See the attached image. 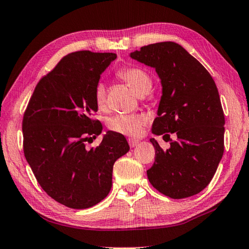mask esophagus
I'll return each mask as SVG.
<instances>
[{"mask_svg": "<svg viewBox=\"0 0 249 249\" xmlns=\"http://www.w3.org/2000/svg\"><path fill=\"white\" fill-rule=\"evenodd\" d=\"M139 143H140V141L137 140V139H129V145H130L131 147L138 146Z\"/></svg>", "mask_w": 249, "mask_h": 249, "instance_id": "esophagus-1", "label": "esophagus"}]
</instances>
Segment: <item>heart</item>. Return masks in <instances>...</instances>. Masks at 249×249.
<instances>
[{"instance_id":"heart-1","label":"heart","mask_w":249,"mask_h":249,"mask_svg":"<svg viewBox=\"0 0 249 249\" xmlns=\"http://www.w3.org/2000/svg\"><path fill=\"white\" fill-rule=\"evenodd\" d=\"M119 77L133 89L138 95L147 94L152 89V79L145 70L139 67H126L118 71ZM95 102L98 108L103 109L106 106V88L100 82L95 88ZM145 124L144 116L117 115L109 121V128L116 132L124 135H138Z\"/></svg>"}]
</instances>
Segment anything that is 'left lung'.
<instances>
[{"label":"left lung","instance_id":"left-lung-1","mask_svg":"<svg viewBox=\"0 0 249 249\" xmlns=\"http://www.w3.org/2000/svg\"><path fill=\"white\" fill-rule=\"evenodd\" d=\"M130 57L156 70L161 97L152 133L169 139L167 151L152 138L156 157L147 178L169 197L198 194L214 176L224 151V115L213 77L183 46L167 41L142 46Z\"/></svg>","mask_w":249,"mask_h":249}]
</instances>
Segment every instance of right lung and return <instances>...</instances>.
Masks as SVG:
<instances>
[{"label":"right lung","mask_w":249,"mask_h":249,"mask_svg":"<svg viewBox=\"0 0 249 249\" xmlns=\"http://www.w3.org/2000/svg\"><path fill=\"white\" fill-rule=\"evenodd\" d=\"M114 53L79 51L60 59L36 84L23 115V153L46 194L73 209H87L108 195L112 167L129 152L123 134L107 131L101 144L86 142L102 133L92 117L95 88L116 59Z\"/></svg>","instance_id":"right-lung-1"}]
</instances>
